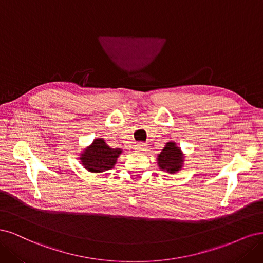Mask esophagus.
Masks as SVG:
<instances>
[{"mask_svg": "<svg viewBox=\"0 0 263 263\" xmlns=\"http://www.w3.org/2000/svg\"><path fill=\"white\" fill-rule=\"evenodd\" d=\"M135 148H137L138 151H146L147 144L146 143H138L137 145H135Z\"/></svg>", "mask_w": 263, "mask_h": 263, "instance_id": "esophagus-1", "label": "esophagus"}]
</instances>
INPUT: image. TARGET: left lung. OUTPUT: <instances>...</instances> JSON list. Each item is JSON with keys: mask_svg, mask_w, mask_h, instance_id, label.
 Here are the masks:
<instances>
[{"mask_svg": "<svg viewBox=\"0 0 263 263\" xmlns=\"http://www.w3.org/2000/svg\"><path fill=\"white\" fill-rule=\"evenodd\" d=\"M184 154L180 147L173 141L167 142L165 147L157 155V165L159 169L169 174H176L183 167Z\"/></svg>", "mask_w": 263, "mask_h": 263, "instance_id": "left-lung-1", "label": "left lung"}]
</instances>
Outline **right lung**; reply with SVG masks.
I'll return each instance as SVG.
<instances>
[{"label": "right lung", "mask_w": 263, "mask_h": 263, "mask_svg": "<svg viewBox=\"0 0 263 263\" xmlns=\"http://www.w3.org/2000/svg\"><path fill=\"white\" fill-rule=\"evenodd\" d=\"M121 153V148H111L104 139L98 138L83 149L79 158L86 171L97 174L114 168Z\"/></svg>", "instance_id": "right-lung-1"}]
</instances>
